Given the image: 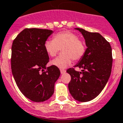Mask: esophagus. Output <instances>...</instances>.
Here are the masks:
<instances>
[{"instance_id":"1","label":"esophagus","mask_w":123,"mask_h":123,"mask_svg":"<svg viewBox=\"0 0 123 123\" xmlns=\"http://www.w3.org/2000/svg\"><path fill=\"white\" fill-rule=\"evenodd\" d=\"M60 72H61V73L62 74H64V73H66V70H64V69H60Z\"/></svg>"}]
</instances>
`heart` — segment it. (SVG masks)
I'll list each match as a JSON object with an SVG mask.
<instances>
[{
    "label": "heart",
    "instance_id": "b5f03b06",
    "mask_svg": "<svg viewBox=\"0 0 123 123\" xmlns=\"http://www.w3.org/2000/svg\"><path fill=\"white\" fill-rule=\"evenodd\" d=\"M44 49L50 57H54L59 53L62 54L53 61L54 66L64 68L74 61L82 59L86 51L84 42L74 33L63 31L53 36V39H48L44 43Z\"/></svg>",
    "mask_w": 123,
    "mask_h": 123
}]
</instances>
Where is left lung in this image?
<instances>
[{"mask_svg":"<svg viewBox=\"0 0 123 123\" xmlns=\"http://www.w3.org/2000/svg\"><path fill=\"white\" fill-rule=\"evenodd\" d=\"M75 29L84 36L87 48L84 57L75 66L82 69V72L72 68L67 70L71 76L68 87L75 100L86 102L98 95L108 80L113 62L112 49L110 43L98 33Z\"/></svg>","mask_w":123,"mask_h":123,"instance_id":"1","label":"left lung"}]
</instances>
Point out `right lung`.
I'll use <instances>...</instances> for the list:
<instances>
[{
	"label": "right lung",
	"mask_w": 123,
	"mask_h": 123,
	"mask_svg": "<svg viewBox=\"0 0 123 123\" xmlns=\"http://www.w3.org/2000/svg\"><path fill=\"white\" fill-rule=\"evenodd\" d=\"M53 31L25 28L13 40L11 68L17 86L26 98L35 102L49 99L54 92V84L60 75L57 66L46 68L49 55L44 43Z\"/></svg>",
	"instance_id": "right-lung-1"
}]
</instances>
